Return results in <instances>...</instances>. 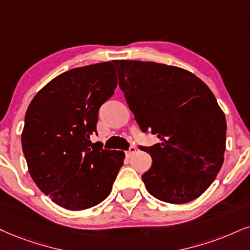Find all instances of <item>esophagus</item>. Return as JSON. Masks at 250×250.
Instances as JSON below:
<instances>
[{"label":"esophagus","mask_w":250,"mask_h":250,"mask_svg":"<svg viewBox=\"0 0 250 250\" xmlns=\"http://www.w3.org/2000/svg\"><path fill=\"white\" fill-rule=\"evenodd\" d=\"M135 152H137V147H135V146H131L130 148L126 150L125 153H126V155H127V156H131L132 154H134Z\"/></svg>","instance_id":"1"}]
</instances>
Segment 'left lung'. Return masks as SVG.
Returning a JSON list of instances; mask_svg holds the SVG:
<instances>
[{"mask_svg": "<svg viewBox=\"0 0 250 250\" xmlns=\"http://www.w3.org/2000/svg\"><path fill=\"white\" fill-rule=\"evenodd\" d=\"M113 63L140 130L160 139L139 146L153 161L141 176L146 189L171 204L196 199L214 181L226 148V118L214 95L178 67L135 60Z\"/></svg>", "mask_w": 250, "mask_h": 250, "instance_id": "left-lung-1", "label": "left lung"}]
</instances>
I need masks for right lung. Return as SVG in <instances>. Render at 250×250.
Returning a JSON list of instances; mask_svg holds the SVG:
<instances>
[{
  "label": "right lung",
  "mask_w": 250,
  "mask_h": 250,
  "mask_svg": "<svg viewBox=\"0 0 250 250\" xmlns=\"http://www.w3.org/2000/svg\"><path fill=\"white\" fill-rule=\"evenodd\" d=\"M116 87L110 61L79 67L47 83L26 110L21 148L31 177L67 210L103 202L124 163V152L90 141L97 133L100 107Z\"/></svg>",
  "instance_id": "obj_1"
}]
</instances>
